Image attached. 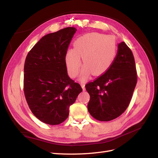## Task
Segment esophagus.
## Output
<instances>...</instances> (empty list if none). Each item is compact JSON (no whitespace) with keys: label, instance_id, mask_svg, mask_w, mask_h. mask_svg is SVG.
<instances>
[{"label":"esophagus","instance_id":"1","mask_svg":"<svg viewBox=\"0 0 158 158\" xmlns=\"http://www.w3.org/2000/svg\"><path fill=\"white\" fill-rule=\"evenodd\" d=\"M81 86H82V88L84 91L85 90V84L84 83H81Z\"/></svg>","mask_w":158,"mask_h":158}]
</instances>
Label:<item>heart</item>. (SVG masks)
Wrapping results in <instances>:
<instances>
[{
  "label": "heart",
  "instance_id": "heart-1",
  "mask_svg": "<svg viewBox=\"0 0 158 158\" xmlns=\"http://www.w3.org/2000/svg\"><path fill=\"white\" fill-rule=\"evenodd\" d=\"M74 48L66 52L64 60L68 73L76 77L81 66L80 57L84 66L80 80L86 79L91 73L102 75L110 68L117 53L116 41L111 35L92 32L78 37L74 42Z\"/></svg>",
  "mask_w": 158,
  "mask_h": 158
}]
</instances>
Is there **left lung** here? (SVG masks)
I'll list each match as a JSON object with an SVG mask.
<instances>
[{"instance_id":"8db88e82","label":"left lung","mask_w":158,"mask_h":158,"mask_svg":"<svg viewBox=\"0 0 158 158\" xmlns=\"http://www.w3.org/2000/svg\"><path fill=\"white\" fill-rule=\"evenodd\" d=\"M137 82L135 58L125 42L118 45L111 66L101 76L85 85L89 94V114L100 121L119 117L128 107Z\"/></svg>"}]
</instances>
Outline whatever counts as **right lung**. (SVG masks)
<instances>
[{"instance_id": "add662e5", "label": "right lung", "mask_w": 158, "mask_h": 158, "mask_svg": "<svg viewBox=\"0 0 158 158\" xmlns=\"http://www.w3.org/2000/svg\"><path fill=\"white\" fill-rule=\"evenodd\" d=\"M76 29L69 27L43 37L28 52L23 91L31 112L43 123L59 125L82 89L67 74L64 56Z\"/></svg>"}]
</instances>
